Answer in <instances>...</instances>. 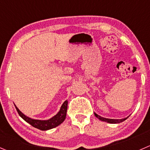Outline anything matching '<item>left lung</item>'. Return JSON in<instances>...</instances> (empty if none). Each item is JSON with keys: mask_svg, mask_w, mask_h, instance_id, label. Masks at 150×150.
<instances>
[{"mask_svg": "<svg viewBox=\"0 0 150 150\" xmlns=\"http://www.w3.org/2000/svg\"><path fill=\"white\" fill-rule=\"evenodd\" d=\"M94 116H95V117H97V119H99L100 120H101V121L103 122H108V123H110V124H118V123L122 122H124L125 120H126L129 117L128 116V117H126V118L120 119V120H117V119H108V118H105V117H100V116H99L98 114H96L95 112H94Z\"/></svg>", "mask_w": 150, "mask_h": 150, "instance_id": "obj_1", "label": "left lung"}]
</instances>
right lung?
<instances>
[{"label":"right lung","mask_w":150,"mask_h":150,"mask_svg":"<svg viewBox=\"0 0 150 150\" xmlns=\"http://www.w3.org/2000/svg\"><path fill=\"white\" fill-rule=\"evenodd\" d=\"M67 104L68 101L67 100H65V101L64 102L63 104H62V105L61 106L60 110H59V112H58L56 115L53 116V117H51V118L49 119V120H36V119H32L30 118V117H28L26 115H25L24 114H23V113L19 110L18 108L15 105V104H14V106H15L16 108V110L18 112L19 115H20V117H22L26 122L30 124V125H32L33 127L39 129V130H47L57 127V126H59V125H61L64 121L67 116Z\"/></svg>","instance_id":"add662e5"}]
</instances>
